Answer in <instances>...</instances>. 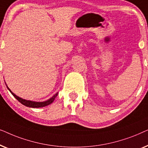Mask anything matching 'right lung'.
Wrapping results in <instances>:
<instances>
[{"mask_svg": "<svg viewBox=\"0 0 148 148\" xmlns=\"http://www.w3.org/2000/svg\"><path fill=\"white\" fill-rule=\"evenodd\" d=\"M7 88L8 90L10 91V92L11 93L12 95H13V96L15 97V98L17 99V100L19 101V102H21L22 104L24 105V106L30 107V108H42V107L48 106V105L52 104V103L54 102V99H55V98L57 96V95H58V93H56V94H54V96L52 97V98H50V99H48V100H46V101H44V102H36V101L27 100H25V99L20 98V97L17 96V95H15V94H14L13 92H12L11 90H10V89L9 88V87H8L7 86Z\"/></svg>", "mask_w": 148, "mask_h": 148, "instance_id": "1", "label": "right lung"}]
</instances>
